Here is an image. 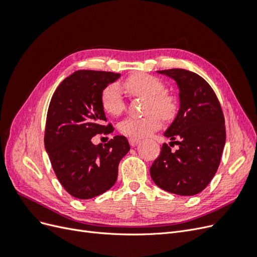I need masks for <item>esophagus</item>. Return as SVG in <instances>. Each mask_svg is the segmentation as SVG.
I'll return each instance as SVG.
<instances>
[{
	"instance_id": "1",
	"label": "esophagus",
	"mask_w": 257,
	"mask_h": 257,
	"mask_svg": "<svg viewBox=\"0 0 257 257\" xmlns=\"http://www.w3.org/2000/svg\"><path fill=\"white\" fill-rule=\"evenodd\" d=\"M128 142H130V145H131L132 147H135V146H137L139 143H141V139H139V138H130Z\"/></svg>"
}]
</instances>
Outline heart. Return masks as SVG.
<instances>
[{"instance_id":"1","label":"heart","mask_w":257,"mask_h":257,"mask_svg":"<svg viewBox=\"0 0 257 257\" xmlns=\"http://www.w3.org/2000/svg\"><path fill=\"white\" fill-rule=\"evenodd\" d=\"M124 87L132 96L147 98L146 112H150L142 118L128 116L119 124V131L123 135L137 138L145 137L161 127V118L172 119L176 113L175 98L165 93V87L157 77L137 73L131 75L124 82ZM103 109L111 115H118L125 109V102L118 83H110L100 94ZM159 114L158 115L156 112Z\"/></svg>"}]
</instances>
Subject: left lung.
Instances as JSON below:
<instances>
[{
  "label": "left lung",
  "mask_w": 257,
  "mask_h": 257,
  "mask_svg": "<svg viewBox=\"0 0 257 257\" xmlns=\"http://www.w3.org/2000/svg\"><path fill=\"white\" fill-rule=\"evenodd\" d=\"M158 73L173 78L179 88L180 108L164 136L170 141L177 138L172 142L179 148L172 152L163 144L150 175L164 191L195 195L206 189L219 168L226 141L224 114L214 91L203 77L182 68Z\"/></svg>",
  "instance_id": "8db88e82"
}]
</instances>
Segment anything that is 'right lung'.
<instances>
[{"label":"right lung","instance_id":"1","mask_svg":"<svg viewBox=\"0 0 257 257\" xmlns=\"http://www.w3.org/2000/svg\"><path fill=\"white\" fill-rule=\"evenodd\" d=\"M120 74L77 71L62 81L51 97L45 128V148L58 180L79 199L109 190L118 178L121 159L130 151L125 136L93 145L97 134L113 132L100 104V94Z\"/></svg>","mask_w":257,"mask_h":257}]
</instances>
